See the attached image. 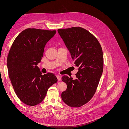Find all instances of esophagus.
I'll return each instance as SVG.
<instances>
[{
    "instance_id": "1",
    "label": "esophagus",
    "mask_w": 129,
    "mask_h": 129,
    "mask_svg": "<svg viewBox=\"0 0 129 129\" xmlns=\"http://www.w3.org/2000/svg\"><path fill=\"white\" fill-rule=\"evenodd\" d=\"M56 77H57V80H58V81H61V76L60 75H56Z\"/></svg>"
}]
</instances>
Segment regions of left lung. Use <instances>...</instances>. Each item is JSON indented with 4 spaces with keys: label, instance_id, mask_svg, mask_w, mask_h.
<instances>
[{
    "label": "left lung",
    "instance_id": "8db88e82",
    "mask_svg": "<svg viewBox=\"0 0 129 129\" xmlns=\"http://www.w3.org/2000/svg\"><path fill=\"white\" fill-rule=\"evenodd\" d=\"M57 32L78 67L75 80L66 75L62 77L67 88L62 92L61 98L69 107H80L91 99L102 76V47L97 39L82 27L58 29Z\"/></svg>",
    "mask_w": 129,
    "mask_h": 129
}]
</instances>
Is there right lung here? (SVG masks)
<instances>
[{
    "label": "right lung",
    "instance_id": "obj_1",
    "mask_svg": "<svg viewBox=\"0 0 129 129\" xmlns=\"http://www.w3.org/2000/svg\"><path fill=\"white\" fill-rule=\"evenodd\" d=\"M56 30L27 28L15 39L9 53V76L17 96L26 105L34 106L44 100L48 88L57 82L53 73L42 75L37 65L45 46Z\"/></svg>",
    "mask_w": 129,
    "mask_h": 129
}]
</instances>
